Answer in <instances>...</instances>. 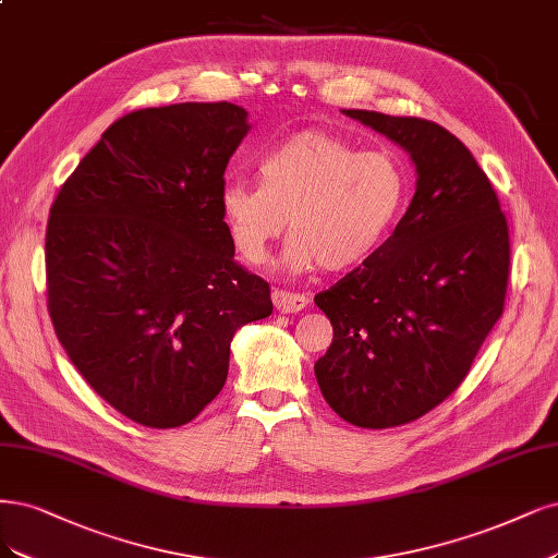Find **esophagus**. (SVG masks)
Instances as JSON below:
<instances>
[{"instance_id":"esophagus-1","label":"esophagus","mask_w":558,"mask_h":558,"mask_svg":"<svg viewBox=\"0 0 558 558\" xmlns=\"http://www.w3.org/2000/svg\"><path fill=\"white\" fill-rule=\"evenodd\" d=\"M272 302L281 314H295L306 310V304H310V298L302 295V293H291V291H281V288H275L272 293Z\"/></svg>"}]
</instances>
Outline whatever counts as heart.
Segmentation results:
<instances>
[{
    "mask_svg": "<svg viewBox=\"0 0 558 558\" xmlns=\"http://www.w3.org/2000/svg\"><path fill=\"white\" fill-rule=\"evenodd\" d=\"M260 184L228 182L221 217L235 252L263 263L291 226L288 270H349L367 260L395 226L407 175L386 151H357L328 131L295 133L260 161Z\"/></svg>",
    "mask_w": 558,
    "mask_h": 558,
    "instance_id": "obj_1",
    "label": "heart"
}]
</instances>
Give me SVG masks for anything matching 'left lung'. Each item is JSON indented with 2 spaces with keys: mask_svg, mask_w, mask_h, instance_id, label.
I'll use <instances>...</instances> for the list:
<instances>
[{
  "mask_svg": "<svg viewBox=\"0 0 558 558\" xmlns=\"http://www.w3.org/2000/svg\"><path fill=\"white\" fill-rule=\"evenodd\" d=\"M411 155L415 196L376 252L314 298L332 323L314 364L330 409L364 429L407 425L450 397L496 320L510 235L466 145L436 122L343 110Z\"/></svg>",
  "mask_w": 558,
  "mask_h": 558,
  "instance_id": "left-lung-1",
  "label": "left lung"
}]
</instances>
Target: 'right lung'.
<instances>
[{"label":"right lung","instance_id":"right-lung-1","mask_svg":"<svg viewBox=\"0 0 558 558\" xmlns=\"http://www.w3.org/2000/svg\"><path fill=\"white\" fill-rule=\"evenodd\" d=\"M248 129L228 101L133 110L50 207L54 335L89 388L143 427L194 420L223 388L235 330L272 314L270 283L235 263L219 207Z\"/></svg>","mask_w":558,"mask_h":558}]
</instances>
